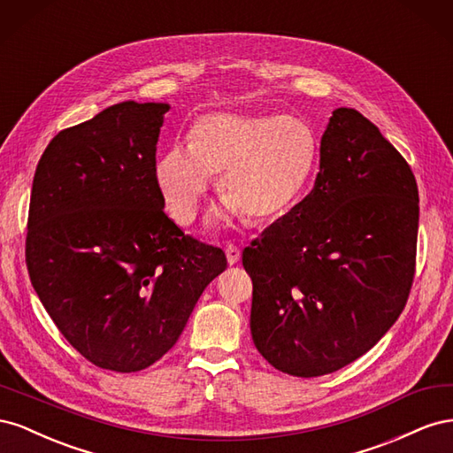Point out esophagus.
Masks as SVG:
<instances>
[{
  "label": "esophagus",
  "mask_w": 453,
  "mask_h": 453,
  "mask_svg": "<svg viewBox=\"0 0 453 453\" xmlns=\"http://www.w3.org/2000/svg\"><path fill=\"white\" fill-rule=\"evenodd\" d=\"M225 253H226V260H228V265L232 266V265H236V263H240V257H242V253H240V250L236 248L234 243H228L226 248H225Z\"/></svg>",
  "instance_id": "1"
}]
</instances>
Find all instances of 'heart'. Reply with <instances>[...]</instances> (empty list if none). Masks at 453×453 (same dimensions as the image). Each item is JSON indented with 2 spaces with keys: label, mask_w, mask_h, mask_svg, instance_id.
Listing matches in <instances>:
<instances>
[{
  "label": "heart",
  "mask_w": 453,
  "mask_h": 453,
  "mask_svg": "<svg viewBox=\"0 0 453 453\" xmlns=\"http://www.w3.org/2000/svg\"><path fill=\"white\" fill-rule=\"evenodd\" d=\"M319 158L313 128L296 115H205L190 143L170 145L155 166L157 185L180 225L196 219L213 177L221 173L223 200L210 223L242 213L270 223L289 213L308 190Z\"/></svg>",
  "instance_id": "b5f03b06"
}]
</instances>
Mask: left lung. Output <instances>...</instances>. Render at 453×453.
<instances>
[{
  "label": "left lung",
  "instance_id": "1",
  "mask_svg": "<svg viewBox=\"0 0 453 453\" xmlns=\"http://www.w3.org/2000/svg\"><path fill=\"white\" fill-rule=\"evenodd\" d=\"M416 177L349 107L328 119L310 195L243 250L251 336L285 374H331L399 319L416 268Z\"/></svg>",
  "mask_w": 453,
  "mask_h": 453
}]
</instances>
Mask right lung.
<instances>
[{
  "label": "right lung",
  "instance_id": "right-lung-1",
  "mask_svg": "<svg viewBox=\"0 0 453 453\" xmlns=\"http://www.w3.org/2000/svg\"><path fill=\"white\" fill-rule=\"evenodd\" d=\"M170 104L120 102L62 130L34 175L26 265L70 344L138 372L170 351L225 253L164 213L157 142Z\"/></svg>",
  "mask_w": 453,
  "mask_h": 453
}]
</instances>
